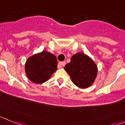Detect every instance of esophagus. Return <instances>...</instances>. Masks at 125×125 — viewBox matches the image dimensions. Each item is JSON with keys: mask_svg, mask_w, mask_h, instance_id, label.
I'll use <instances>...</instances> for the list:
<instances>
[{"mask_svg": "<svg viewBox=\"0 0 125 125\" xmlns=\"http://www.w3.org/2000/svg\"><path fill=\"white\" fill-rule=\"evenodd\" d=\"M66 61H62V62H59V64H58V67L59 68H61L62 67H64V66L66 65Z\"/></svg>", "mask_w": 125, "mask_h": 125, "instance_id": "obj_1", "label": "esophagus"}]
</instances>
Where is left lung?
I'll return each instance as SVG.
<instances>
[{"label": "left lung", "instance_id": "1", "mask_svg": "<svg viewBox=\"0 0 125 125\" xmlns=\"http://www.w3.org/2000/svg\"><path fill=\"white\" fill-rule=\"evenodd\" d=\"M64 70L74 85L80 88H87L93 84L97 75V67L92 58L83 53L72 56Z\"/></svg>", "mask_w": 125, "mask_h": 125}]
</instances>
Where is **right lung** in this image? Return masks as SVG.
I'll use <instances>...</instances> for the list:
<instances>
[{"instance_id": "right-lung-1", "label": "right lung", "mask_w": 125, "mask_h": 125, "mask_svg": "<svg viewBox=\"0 0 125 125\" xmlns=\"http://www.w3.org/2000/svg\"><path fill=\"white\" fill-rule=\"evenodd\" d=\"M56 57L50 52L42 51L26 60L24 69L26 76L32 82L43 83L50 79L57 70Z\"/></svg>"}]
</instances>
